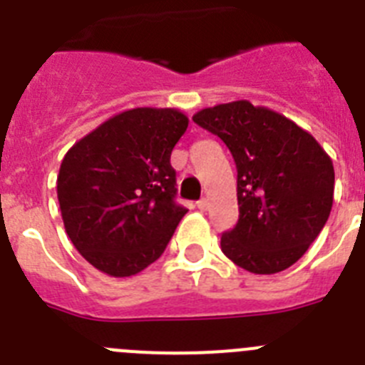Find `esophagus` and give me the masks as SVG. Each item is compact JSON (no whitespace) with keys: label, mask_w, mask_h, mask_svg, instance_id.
<instances>
[{"label":"esophagus","mask_w":365,"mask_h":365,"mask_svg":"<svg viewBox=\"0 0 365 365\" xmlns=\"http://www.w3.org/2000/svg\"><path fill=\"white\" fill-rule=\"evenodd\" d=\"M197 208L201 212H205L206 208H208V201H206V199H201V201H197Z\"/></svg>","instance_id":"esophagus-1"}]
</instances>
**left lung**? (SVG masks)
I'll return each instance as SVG.
<instances>
[{
  "label": "left lung",
  "instance_id": "1",
  "mask_svg": "<svg viewBox=\"0 0 365 365\" xmlns=\"http://www.w3.org/2000/svg\"><path fill=\"white\" fill-rule=\"evenodd\" d=\"M193 122L227 144L237 168L240 221L221 235L225 256L252 274L294 265L333 208L331 157L291 118L248 100L201 109Z\"/></svg>",
  "mask_w": 365,
  "mask_h": 365
}]
</instances>
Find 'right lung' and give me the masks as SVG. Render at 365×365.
<instances>
[{"instance_id": "1", "label": "right lung", "mask_w": 365, "mask_h": 365, "mask_svg": "<svg viewBox=\"0 0 365 365\" xmlns=\"http://www.w3.org/2000/svg\"><path fill=\"white\" fill-rule=\"evenodd\" d=\"M188 128L173 108L113 115L66 153L56 180L63 227L100 272L130 278L164 252L185 206L177 205L172 150Z\"/></svg>"}]
</instances>
